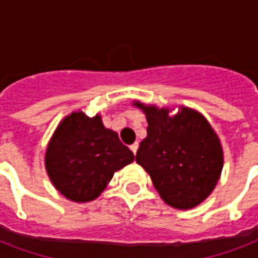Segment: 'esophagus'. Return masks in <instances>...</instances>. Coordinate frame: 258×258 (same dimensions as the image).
Segmentation results:
<instances>
[{
  "mask_svg": "<svg viewBox=\"0 0 258 258\" xmlns=\"http://www.w3.org/2000/svg\"><path fill=\"white\" fill-rule=\"evenodd\" d=\"M138 147H139V145H138V143H134V145H131V146H130V150H131V151H133V153H134V155H137Z\"/></svg>",
  "mask_w": 258,
  "mask_h": 258,
  "instance_id": "obj_1",
  "label": "esophagus"
}]
</instances>
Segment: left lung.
Segmentation results:
<instances>
[{"mask_svg": "<svg viewBox=\"0 0 258 258\" xmlns=\"http://www.w3.org/2000/svg\"><path fill=\"white\" fill-rule=\"evenodd\" d=\"M134 105L149 123L137 163L149 172L166 204L184 210L196 208L212 194L222 171L224 153L217 134L200 112L187 107L170 116L169 108L139 101Z\"/></svg>", "mask_w": 258, "mask_h": 258, "instance_id": "obj_1", "label": "left lung"}]
</instances>
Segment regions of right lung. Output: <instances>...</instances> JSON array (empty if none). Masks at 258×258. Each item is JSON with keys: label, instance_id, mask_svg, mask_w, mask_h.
<instances>
[{"label": "right lung", "instance_id": "1", "mask_svg": "<svg viewBox=\"0 0 258 258\" xmlns=\"http://www.w3.org/2000/svg\"><path fill=\"white\" fill-rule=\"evenodd\" d=\"M134 161L133 151L117 134L105 128L100 115L78 111L64 117L45 153V169L62 196L88 202L100 196L113 172Z\"/></svg>", "mask_w": 258, "mask_h": 258}]
</instances>
